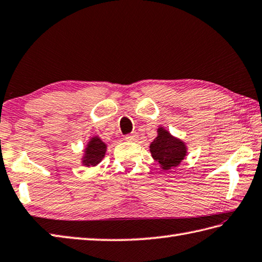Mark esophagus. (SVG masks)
I'll return each mask as SVG.
<instances>
[{
    "label": "esophagus",
    "instance_id": "1",
    "mask_svg": "<svg viewBox=\"0 0 262 262\" xmlns=\"http://www.w3.org/2000/svg\"><path fill=\"white\" fill-rule=\"evenodd\" d=\"M137 138H138L137 133H132V134H128V135L125 136V140H126V141H130V142L136 141Z\"/></svg>",
    "mask_w": 262,
    "mask_h": 262
}]
</instances>
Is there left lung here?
Instances as JSON below:
<instances>
[{"instance_id": "obj_1", "label": "left lung", "mask_w": 262, "mask_h": 262, "mask_svg": "<svg viewBox=\"0 0 262 262\" xmlns=\"http://www.w3.org/2000/svg\"><path fill=\"white\" fill-rule=\"evenodd\" d=\"M150 152L162 170L167 171L181 165L187 155V146L165 128L159 127L158 136L150 144Z\"/></svg>"}]
</instances>
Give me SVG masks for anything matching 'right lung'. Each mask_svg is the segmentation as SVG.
Wrapping results in <instances>:
<instances>
[{
	"label": "right lung",
	"mask_w": 262,
	"mask_h": 262,
	"mask_svg": "<svg viewBox=\"0 0 262 262\" xmlns=\"http://www.w3.org/2000/svg\"><path fill=\"white\" fill-rule=\"evenodd\" d=\"M106 152V144L99 136H93L87 143L81 158V163L86 167H95L102 161Z\"/></svg>",
	"instance_id": "add662e5"
}]
</instances>
